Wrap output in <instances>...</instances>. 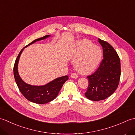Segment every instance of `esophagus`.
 <instances>
[{"label": "esophagus", "instance_id": "1", "mask_svg": "<svg viewBox=\"0 0 135 135\" xmlns=\"http://www.w3.org/2000/svg\"><path fill=\"white\" fill-rule=\"evenodd\" d=\"M78 74H76V73H72L71 74V78H73L76 79V78H78Z\"/></svg>", "mask_w": 135, "mask_h": 135}]
</instances>
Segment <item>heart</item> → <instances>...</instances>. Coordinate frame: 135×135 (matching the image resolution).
<instances>
[{
  "mask_svg": "<svg viewBox=\"0 0 135 135\" xmlns=\"http://www.w3.org/2000/svg\"><path fill=\"white\" fill-rule=\"evenodd\" d=\"M102 56L101 49L88 39L77 42L71 53V57L76 59L75 66L76 70L82 74L90 73L95 70Z\"/></svg>",
  "mask_w": 135,
  "mask_h": 135,
  "instance_id": "obj_1",
  "label": "heart"
}]
</instances>
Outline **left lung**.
<instances>
[{"label":"left lung","mask_w":135,"mask_h":135,"mask_svg":"<svg viewBox=\"0 0 135 135\" xmlns=\"http://www.w3.org/2000/svg\"><path fill=\"white\" fill-rule=\"evenodd\" d=\"M103 47V59L95 72L87 76L89 85L85 93L93 101L104 100L114 93L119 85L121 62L117 51L108 42L99 39Z\"/></svg>","instance_id":"left-lung-1"}]
</instances>
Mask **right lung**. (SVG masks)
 <instances>
[{"instance_id": "obj_1", "label": "right lung", "mask_w": 135, "mask_h": 135, "mask_svg": "<svg viewBox=\"0 0 135 135\" xmlns=\"http://www.w3.org/2000/svg\"><path fill=\"white\" fill-rule=\"evenodd\" d=\"M50 35H46L34 40L30 44L27 45L20 51L14 63L13 71L14 79L20 91L25 98L29 101L37 103V104H45L52 101L58 95L60 90L66 81L68 79V76L65 75L59 77L48 84L43 86H33L27 84L20 78L18 72V63L20 57L24 49L33 44L37 41L44 40L49 37Z\"/></svg>"}]
</instances>
